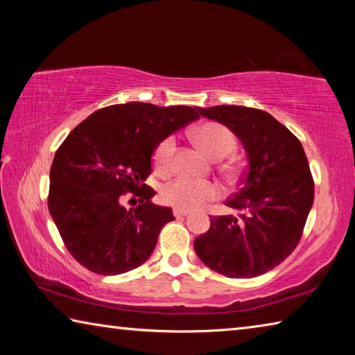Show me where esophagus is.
<instances>
[{"label":"esophagus","instance_id":"1","mask_svg":"<svg viewBox=\"0 0 355 355\" xmlns=\"http://www.w3.org/2000/svg\"><path fill=\"white\" fill-rule=\"evenodd\" d=\"M173 216H175V218H184V216H188V211H186V209L175 208L173 209Z\"/></svg>","mask_w":355,"mask_h":355}]
</instances>
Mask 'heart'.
Listing matches in <instances>:
<instances>
[{"mask_svg": "<svg viewBox=\"0 0 355 355\" xmlns=\"http://www.w3.org/2000/svg\"><path fill=\"white\" fill-rule=\"evenodd\" d=\"M192 139L200 150L211 159H224L230 156L236 148V137L232 130L216 122L203 123L192 131ZM175 141L173 137H166L159 142L155 150V166L161 172L169 171L172 164ZM225 171L230 175H235L236 167L232 164L225 166ZM220 196L219 186L213 182H194L188 178H177L166 184L161 191V199L164 203L178 209H196L205 205L207 202L216 200Z\"/></svg>", "mask_w": 355, "mask_h": 355, "instance_id": "1", "label": "heart"}]
</instances>
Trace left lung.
I'll return each mask as SVG.
<instances>
[{
  "label": "left lung",
  "instance_id": "left-lung-1",
  "mask_svg": "<svg viewBox=\"0 0 355 355\" xmlns=\"http://www.w3.org/2000/svg\"><path fill=\"white\" fill-rule=\"evenodd\" d=\"M199 112L241 139L249 166L225 202L243 214L213 218L194 241L196 254L225 277H257L284 261L302 236L315 197L307 156L297 137L261 110L220 105Z\"/></svg>",
  "mask_w": 355,
  "mask_h": 355
}]
</instances>
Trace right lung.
Masks as SVG:
<instances>
[{
    "mask_svg": "<svg viewBox=\"0 0 355 355\" xmlns=\"http://www.w3.org/2000/svg\"><path fill=\"white\" fill-rule=\"evenodd\" d=\"M199 107L150 103L101 107L70 131L50 171L48 209L65 248L101 275L141 266L158 241L172 208L152 203L146 180L152 155L167 136L199 119ZM134 194L127 210L121 197Z\"/></svg>",
    "mask_w": 355,
    "mask_h": 355,
    "instance_id": "1",
    "label": "right lung"
}]
</instances>
